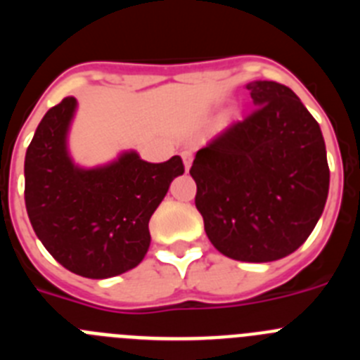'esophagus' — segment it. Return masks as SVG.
<instances>
[{
  "mask_svg": "<svg viewBox=\"0 0 360 360\" xmlns=\"http://www.w3.org/2000/svg\"><path fill=\"white\" fill-rule=\"evenodd\" d=\"M182 160H184V165H186V169L189 171L191 164H193V151H189V149L182 151Z\"/></svg>",
  "mask_w": 360,
  "mask_h": 360,
  "instance_id": "34e87169",
  "label": "esophagus"
}]
</instances>
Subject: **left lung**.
I'll use <instances>...</instances> for the list:
<instances>
[{"instance_id": "8db88e82", "label": "left lung", "mask_w": 360, "mask_h": 360, "mask_svg": "<svg viewBox=\"0 0 360 360\" xmlns=\"http://www.w3.org/2000/svg\"><path fill=\"white\" fill-rule=\"evenodd\" d=\"M254 111L196 153V209L224 256L269 263L297 250L328 198L330 169L319 124L274 81L247 84Z\"/></svg>"}]
</instances>
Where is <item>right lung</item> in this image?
<instances>
[{
    "label": "right lung",
    "mask_w": 360,
    "mask_h": 360,
    "mask_svg": "<svg viewBox=\"0 0 360 360\" xmlns=\"http://www.w3.org/2000/svg\"><path fill=\"white\" fill-rule=\"evenodd\" d=\"M75 97L50 108L25 157V205L34 232L56 262L73 274L106 279L135 269L151 243L149 218L182 158L151 164L136 151L98 167H79L68 153Z\"/></svg>",
    "instance_id": "add662e5"
}]
</instances>
